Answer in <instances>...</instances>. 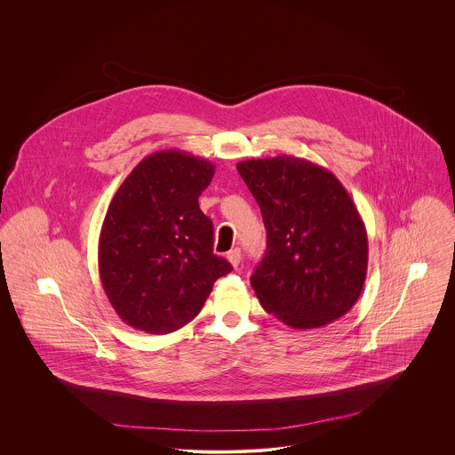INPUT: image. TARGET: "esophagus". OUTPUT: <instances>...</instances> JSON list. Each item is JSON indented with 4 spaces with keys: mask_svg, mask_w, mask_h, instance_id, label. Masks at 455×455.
Returning a JSON list of instances; mask_svg holds the SVG:
<instances>
[{
    "mask_svg": "<svg viewBox=\"0 0 455 455\" xmlns=\"http://www.w3.org/2000/svg\"><path fill=\"white\" fill-rule=\"evenodd\" d=\"M228 260L236 267L240 264V260H242V251L240 249H233L231 252H228Z\"/></svg>",
    "mask_w": 455,
    "mask_h": 455,
    "instance_id": "34e87169",
    "label": "esophagus"
}]
</instances>
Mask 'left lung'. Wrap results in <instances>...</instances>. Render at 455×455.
<instances>
[{
    "label": "left lung",
    "instance_id": "8db88e82",
    "mask_svg": "<svg viewBox=\"0 0 455 455\" xmlns=\"http://www.w3.org/2000/svg\"><path fill=\"white\" fill-rule=\"evenodd\" d=\"M236 170L266 228V252L251 276L262 308L294 329L343 317L366 280L368 235L341 182L294 156L249 159Z\"/></svg>",
    "mask_w": 455,
    "mask_h": 455
}]
</instances>
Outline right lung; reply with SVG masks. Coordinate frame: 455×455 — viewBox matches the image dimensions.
I'll return each mask as SVG.
<instances>
[{
    "label": "right lung",
    "instance_id": "right-lung-1",
    "mask_svg": "<svg viewBox=\"0 0 455 455\" xmlns=\"http://www.w3.org/2000/svg\"><path fill=\"white\" fill-rule=\"evenodd\" d=\"M215 166L182 150L147 156L107 210L98 266L103 289L126 324L166 334L201 312L233 266L213 254V226L197 197Z\"/></svg>",
    "mask_w": 455,
    "mask_h": 455
}]
</instances>
